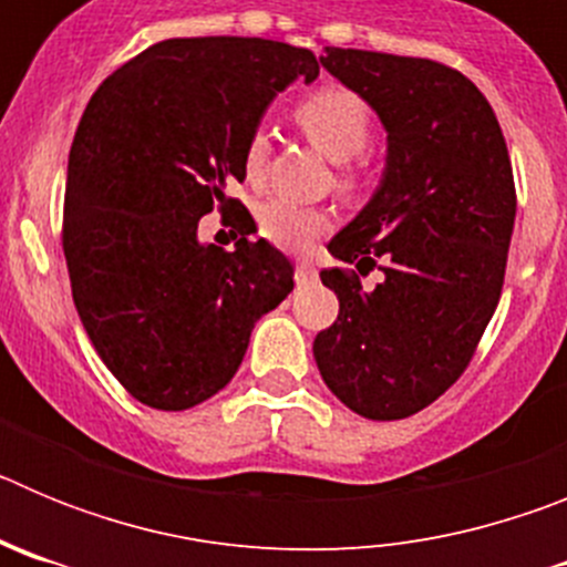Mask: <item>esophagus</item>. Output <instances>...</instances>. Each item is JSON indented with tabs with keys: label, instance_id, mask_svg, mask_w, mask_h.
<instances>
[{
	"label": "esophagus",
	"instance_id": "1",
	"mask_svg": "<svg viewBox=\"0 0 567 567\" xmlns=\"http://www.w3.org/2000/svg\"><path fill=\"white\" fill-rule=\"evenodd\" d=\"M318 278V269H315L312 260H298V267H295V280L298 284H312Z\"/></svg>",
	"mask_w": 567,
	"mask_h": 567
}]
</instances>
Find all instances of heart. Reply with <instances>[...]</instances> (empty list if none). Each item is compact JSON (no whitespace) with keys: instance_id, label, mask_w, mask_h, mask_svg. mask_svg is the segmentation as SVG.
Here are the masks:
<instances>
[{"instance_id":"b5f03b06","label":"heart","mask_w":567,"mask_h":567,"mask_svg":"<svg viewBox=\"0 0 567 567\" xmlns=\"http://www.w3.org/2000/svg\"><path fill=\"white\" fill-rule=\"evenodd\" d=\"M295 122L320 153L343 164L340 184L352 187L358 175L346 162H352L354 155L363 153V147L369 144V133H372V115H369L363 99L352 90L329 84V87H320L309 93L307 99H300L298 107H295ZM267 158V130H255L247 138V147H244V169H247L249 182L264 175ZM329 227H332L329 209L295 204L289 198H269L258 209L260 235L278 244L280 249H307Z\"/></svg>"}]
</instances>
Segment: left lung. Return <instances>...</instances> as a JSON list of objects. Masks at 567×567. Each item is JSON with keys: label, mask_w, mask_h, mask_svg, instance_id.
Here are the masks:
<instances>
[{"label": "left lung", "mask_w": 567, "mask_h": 567, "mask_svg": "<svg viewBox=\"0 0 567 567\" xmlns=\"http://www.w3.org/2000/svg\"><path fill=\"white\" fill-rule=\"evenodd\" d=\"M320 64L385 127V167L323 269L338 320L315 338L334 398L369 420H403L465 372L499 303L517 193L497 115L477 84L432 59L327 48ZM384 280L363 290L357 272Z\"/></svg>", "instance_id": "8db88e82"}]
</instances>
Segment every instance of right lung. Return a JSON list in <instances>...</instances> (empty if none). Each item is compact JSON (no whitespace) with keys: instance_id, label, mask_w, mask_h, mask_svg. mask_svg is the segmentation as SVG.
Returning <instances> with one entry per match:
<instances>
[{"instance_id":"1","label":"right lung","mask_w":567,"mask_h":567,"mask_svg":"<svg viewBox=\"0 0 567 567\" xmlns=\"http://www.w3.org/2000/svg\"><path fill=\"white\" fill-rule=\"evenodd\" d=\"M312 50L249 37L167 39L110 73L70 147L62 247L90 343L138 403L184 412L238 372L255 323L292 292V264L249 240L227 187L244 147ZM233 212L227 254L197 240L200 215Z\"/></svg>"}]
</instances>
